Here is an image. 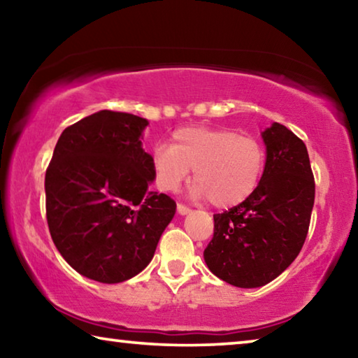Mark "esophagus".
Returning a JSON list of instances; mask_svg holds the SVG:
<instances>
[{
    "label": "esophagus",
    "instance_id": "obj_1",
    "mask_svg": "<svg viewBox=\"0 0 358 358\" xmlns=\"http://www.w3.org/2000/svg\"><path fill=\"white\" fill-rule=\"evenodd\" d=\"M177 211L180 215H187V213H191V208H187L186 205H183V203H178L177 205Z\"/></svg>",
    "mask_w": 358,
    "mask_h": 358
}]
</instances>
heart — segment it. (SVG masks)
<instances>
[{
    "instance_id": "heart-1",
    "label": "heart",
    "mask_w": 358,
    "mask_h": 358,
    "mask_svg": "<svg viewBox=\"0 0 358 358\" xmlns=\"http://www.w3.org/2000/svg\"><path fill=\"white\" fill-rule=\"evenodd\" d=\"M157 185L177 191L194 171L192 196L210 199L216 208L237 207L257 189L265 167V150L257 138L234 129H177L172 145H157L151 155Z\"/></svg>"
}]
</instances>
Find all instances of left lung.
<instances>
[{
	"label": "left lung",
	"mask_w": 358,
	"mask_h": 358,
	"mask_svg": "<svg viewBox=\"0 0 358 358\" xmlns=\"http://www.w3.org/2000/svg\"><path fill=\"white\" fill-rule=\"evenodd\" d=\"M266 159L252 196L213 216V238L203 259L210 271L235 287L273 281L305 243L314 205V177L306 145L273 123L262 132Z\"/></svg>",
	"instance_id": "left-lung-1"
}]
</instances>
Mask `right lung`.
<instances>
[{"label": "right lung", "instance_id": "1", "mask_svg": "<svg viewBox=\"0 0 358 358\" xmlns=\"http://www.w3.org/2000/svg\"><path fill=\"white\" fill-rule=\"evenodd\" d=\"M148 121L101 110L59 136L45 172V211L57 250L90 280L117 284L141 273L172 221L177 203L148 189Z\"/></svg>", "mask_w": 358, "mask_h": 358}]
</instances>
